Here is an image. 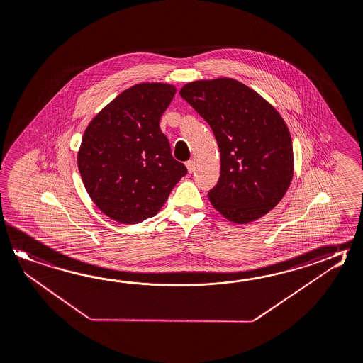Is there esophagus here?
I'll use <instances>...</instances> for the list:
<instances>
[{"label":"esophagus","instance_id":"1","mask_svg":"<svg viewBox=\"0 0 363 363\" xmlns=\"http://www.w3.org/2000/svg\"><path fill=\"white\" fill-rule=\"evenodd\" d=\"M186 168L189 170V173H193L194 170H195V163H194V160L186 162Z\"/></svg>","mask_w":363,"mask_h":363}]
</instances>
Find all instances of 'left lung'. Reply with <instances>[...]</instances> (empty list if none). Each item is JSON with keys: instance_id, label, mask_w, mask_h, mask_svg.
<instances>
[{"instance_id": "8db88e82", "label": "left lung", "mask_w": 363, "mask_h": 363, "mask_svg": "<svg viewBox=\"0 0 363 363\" xmlns=\"http://www.w3.org/2000/svg\"><path fill=\"white\" fill-rule=\"evenodd\" d=\"M179 96L209 124L221 152L211 204L235 223L267 215L294 174L291 134L281 115L255 90L226 77L189 82Z\"/></svg>"}]
</instances>
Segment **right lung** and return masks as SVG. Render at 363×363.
I'll return each instance as SVG.
<instances>
[{
    "instance_id": "right-lung-1",
    "label": "right lung",
    "mask_w": 363,
    "mask_h": 363,
    "mask_svg": "<svg viewBox=\"0 0 363 363\" xmlns=\"http://www.w3.org/2000/svg\"><path fill=\"white\" fill-rule=\"evenodd\" d=\"M174 94L169 84H137L107 104L84 133L77 154L82 182L115 221L140 223L155 216L187 173L159 126Z\"/></svg>"
}]
</instances>
